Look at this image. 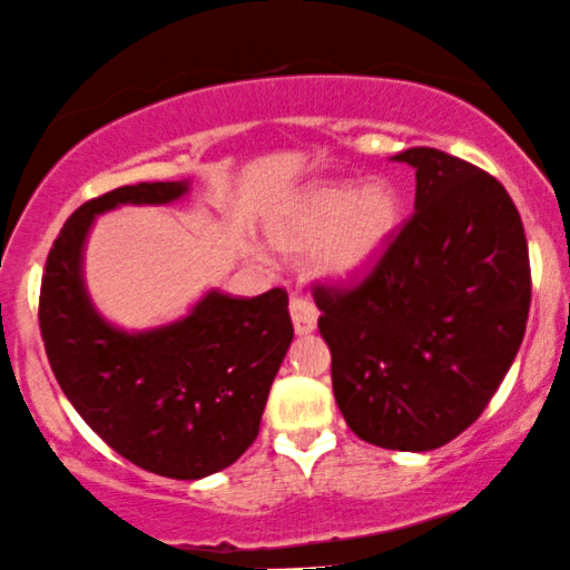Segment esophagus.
Wrapping results in <instances>:
<instances>
[{"label": "esophagus", "mask_w": 570, "mask_h": 570, "mask_svg": "<svg viewBox=\"0 0 570 570\" xmlns=\"http://www.w3.org/2000/svg\"><path fill=\"white\" fill-rule=\"evenodd\" d=\"M289 313H292L294 331H297L299 336L313 334L315 326H318V309H315L313 302H309L307 297H302V294H297V292H294L289 299Z\"/></svg>", "instance_id": "1"}]
</instances>
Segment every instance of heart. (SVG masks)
<instances>
[{
  "label": "heart",
  "mask_w": 570,
  "mask_h": 570,
  "mask_svg": "<svg viewBox=\"0 0 570 570\" xmlns=\"http://www.w3.org/2000/svg\"><path fill=\"white\" fill-rule=\"evenodd\" d=\"M400 218L397 194L373 181H321L294 194L268 220V239L286 255L313 249V268L331 286L357 284L376 268Z\"/></svg>",
  "instance_id": "obj_1"
}]
</instances>
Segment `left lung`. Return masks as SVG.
<instances>
[{"mask_svg": "<svg viewBox=\"0 0 570 570\" xmlns=\"http://www.w3.org/2000/svg\"><path fill=\"white\" fill-rule=\"evenodd\" d=\"M415 168V213L363 284L315 289L331 384L365 442L426 452L484 413L513 365L531 305L529 247L505 186L431 147Z\"/></svg>", "mask_w": 570, "mask_h": 570, "instance_id": "left-lung-1", "label": "left lung"}]
</instances>
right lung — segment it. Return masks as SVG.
<instances>
[{
  "label": "right lung",
  "mask_w": 570,
  "mask_h": 570,
  "mask_svg": "<svg viewBox=\"0 0 570 570\" xmlns=\"http://www.w3.org/2000/svg\"><path fill=\"white\" fill-rule=\"evenodd\" d=\"M189 181L120 186L65 220L41 278L39 326L57 384L89 426L157 476L194 481L236 463L255 442L294 328L289 297L210 289L184 318L126 331L86 292L83 247L97 215L170 205Z\"/></svg>",
  "instance_id": "1"
}]
</instances>
